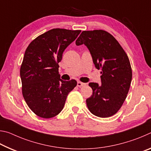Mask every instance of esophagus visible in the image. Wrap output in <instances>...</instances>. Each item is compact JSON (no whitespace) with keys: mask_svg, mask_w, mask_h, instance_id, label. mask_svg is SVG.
<instances>
[{"mask_svg":"<svg viewBox=\"0 0 151 151\" xmlns=\"http://www.w3.org/2000/svg\"><path fill=\"white\" fill-rule=\"evenodd\" d=\"M86 85V83H82L81 81H78L77 82V86L78 87H81V86H84Z\"/></svg>","mask_w":151,"mask_h":151,"instance_id":"34e87169","label":"esophagus"}]
</instances>
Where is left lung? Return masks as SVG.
<instances>
[{
    "label": "left lung",
    "mask_w": 151,
    "mask_h": 151,
    "mask_svg": "<svg viewBox=\"0 0 151 151\" xmlns=\"http://www.w3.org/2000/svg\"><path fill=\"white\" fill-rule=\"evenodd\" d=\"M90 51L94 66L101 69V84L90 83L93 94L86 99L92 114L106 118L116 114L127 98L132 80L129 57L113 36L103 30H84L76 40Z\"/></svg>",
    "instance_id": "8db88e82"
}]
</instances>
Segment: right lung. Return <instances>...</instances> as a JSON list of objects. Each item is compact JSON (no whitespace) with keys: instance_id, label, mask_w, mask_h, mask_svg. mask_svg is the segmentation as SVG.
Segmentation results:
<instances>
[{"instance_id":"right-lung-1","label":"right lung","mask_w":151,"mask_h":151,"mask_svg":"<svg viewBox=\"0 0 151 151\" xmlns=\"http://www.w3.org/2000/svg\"><path fill=\"white\" fill-rule=\"evenodd\" d=\"M81 30L53 29L30 43L20 66L22 93L30 110L41 118L50 119L62 111L68 93L77 85L74 79L63 81L58 63L65 48Z\"/></svg>"}]
</instances>
